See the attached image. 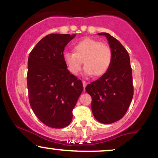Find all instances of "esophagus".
Instances as JSON below:
<instances>
[{
	"instance_id": "34e87169",
	"label": "esophagus",
	"mask_w": 158,
	"mask_h": 158,
	"mask_svg": "<svg viewBox=\"0 0 158 158\" xmlns=\"http://www.w3.org/2000/svg\"><path fill=\"white\" fill-rule=\"evenodd\" d=\"M82 84H83V87H84V89L85 88V87H86L87 84H88V82H86L85 81H82Z\"/></svg>"
}]
</instances>
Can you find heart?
<instances>
[{"label":"heart","mask_w":158,"mask_h":158,"mask_svg":"<svg viewBox=\"0 0 158 158\" xmlns=\"http://www.w3.org/2000/svg\"><path fill=\"white\" fill-rule=\"evenodd\" d=\"M74 52H65L63 59L67 68L73 75L85 65L84 71L87 75L94 77L104 75L109 69L112 60L110 47L97 40L86 38L77 42L73 47Z\"/></svg>","instance_id":"1"}]
</instances>
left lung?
<instances>
[{
    "label": "left lung",
    "mask_w": 158,
    "mask_h": 158,
    "mask_svg": "<svg viewBox=\"0 0 158 158\" xmlns=\"http://www.w3.org/2000/svg\"><path fill=\"white\" fill-rule=\"evenodd\" d=\"M112 52L111 64L108 71L85 90L92 98L91 109L97 121L110 124L123 118L129 108L134 95L132 71L127 50L117 39L106 32Z\"/></svg>",
    "instance_id": "left-lung-1"
}]
</instances>
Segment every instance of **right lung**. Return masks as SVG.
Listing matches in <instances>:
<instances>
[{"label":"right lung","mask_w":158,"mask_h":158,"mask_svg":"<svg viewBox=\"0 0 158 158\" xmlns=\"http://www.w3.org/2000/svg\"><path fill=\"white\" fill-rule=\"evenodd\" d=\"M76 35L50 34L40 40L28 58L27 88L32 110L50 128L68 126L83 90L80 79L67 69L65 46Z\"/></svg>","instance_id":"add662e5"}]
</instances>
